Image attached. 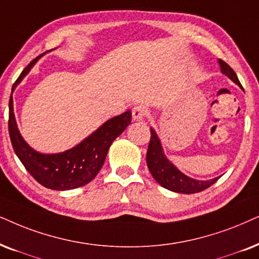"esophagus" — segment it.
Wrapping results in <instances>:
<instances>
[{"label": "esophagus", "instance_id": "1", "mask_svg": "<svg viewBox=\"0 0 259 259\" xmlns=\"http://www.w3.org/2000/svg\"><path fill=\"white\" fill-rule=\"evenodd\" d=\"M147 114H149V109L145 106H137L132 110V116L136 121H142Z\"/></svg>", "mask_w": 259, "mask_h": 259}]
</instances>
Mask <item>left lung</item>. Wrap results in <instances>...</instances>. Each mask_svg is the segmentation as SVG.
Returning a JSON list of instances; mask_svg holds the SVG:
<instances>
[{
    "mask_svg": "<svg viewBox=\"0 0 259 259\" xmlns=\"http://www.w3.org/2000/svg\"><path fill=\"white\" fill-rule=\"evenodd\" d=\"M219 65L221 72L241 88L239 79H238L233 69L221 59H219ZM150 130L151 139L149 144V149H147L146 153V163L147 166H149L151 175L153 176V179L163 188H165L167 190L175 191V193L195 194L199 193V191L207 189V188H209L211 184L217 182L219 177H215V179H211L208 181H199L195 179H191V177L184 175L182 171H180L169 159L166 158L156 131H154L152 127H151Z\"/></svg>",
    "mask_w": 259,
    "mask_h": 259,
    "instance_id": "1",
    "label": "left lung"
}]
</instances>
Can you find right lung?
<instances>
[{
  "mask_svg": "<svg viewBox=\"0 0 259 259\" xmlns=\"http://www.w3.org/2000/svg\"><path fill=\"white\" fill-rule=\"evenodd\" d=\"M41 57L42 55L36 57L26 66L13 85L12 95L23 77L31 71ZM12 95L9 100L8 130L13 149L36 182L53 190L75 189L95 179L105 163L112 143L126 130L132 120V113L127 110L109 119L72 149L59 153H41L32 149L20 133Z\"/></svg>",
  "mask_w": 259,
  "mask_h": 259,
  "instance_id": "right-lung-1",
  "label": "right lung"
}]
</instances>
